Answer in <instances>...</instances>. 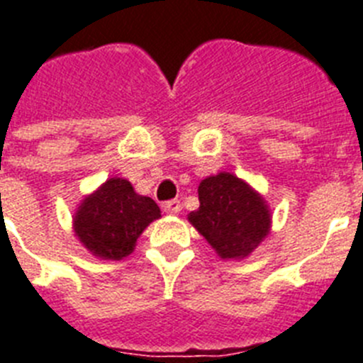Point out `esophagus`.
I'll return each mask as SVG.
<instances>
[{"mask_svg": "<svg viewBox=\"0 0 363 363\" xmlns=\"http://www.w3.org/2000/svg\"><path fill=\"white\" fill-rule=\"evenodd\" d=\"M162 208H164V212L169 213V216H177V213L181 212L182 204L179 199H172V201H168V203H164Z\"/></svg>", "mask_w": 363, "mask_h": 363, "instance_id": "obj_1", "label": "esophagus"}]
</instances>
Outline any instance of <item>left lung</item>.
Here are the masks:
<instances>
[{"label":"left lung","instance_id":"1","mask_svg":"<svg viewBox=\"0 0 363 363\" xmlns=\"http://www.w3.org/2000/svg\"><path fill=\"white\" fill-rule=\"evenodd\" d=\"M199 208L188 220L223 259H242L270 232V210L254 188L220 172L199 184Z\"/></svg>","mask_w":363,"mask_h":363}]
</instances>
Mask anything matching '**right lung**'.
<instances>
[{
  "label": "right lung",
  "mask_w": 363,
  "mask_h": 363,
  "mask_svg": "<svg viewBox=\"0 0 363 363\" xmlns=\"http://www.w3.org/2000/svg\"><path fill=\"white\" fill-rule=\"evenodd\" d=\"M159 217L155 201L138 195L125 179L113 177L82 201L72 226L93 256L118 261L133 252L140 234Z\"/></svg>",
  "instance_id": "add662e5"
}]
</instances>
